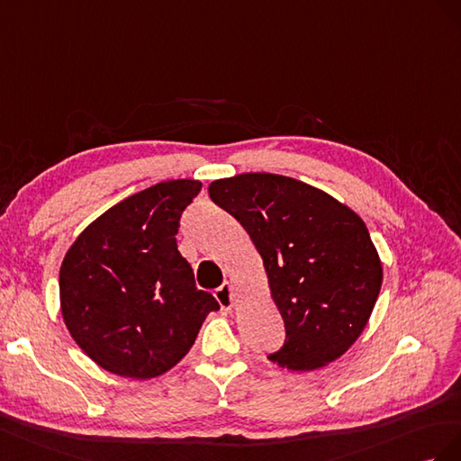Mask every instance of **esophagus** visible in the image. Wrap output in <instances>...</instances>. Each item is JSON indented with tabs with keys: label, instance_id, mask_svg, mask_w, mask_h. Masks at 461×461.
<instances>
[{
	"label": "esophagus",
	"instance_id": "esophagus-1",
	"mask_svg": "<svg viewBox=\"0 0 461 461\" xmlns=\"http://www.w3.org/2000/svg\"><path fill=\"white\" fill-rule=\"evenodd\" d=\"M216 299H218V303H220V307L223 309V311H231L233 309V305H235V295H233V285H231V282H226L223 285H220L218 289H216Z\"/></svg>",
	"mask_w": 461,
	"mask_h": 461
}]
</instances>
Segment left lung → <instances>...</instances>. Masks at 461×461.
<instances>
[{
  "mask_svg": "<svg viewBox=\"0 0 461 461\" xmlns=\"http://www.w3.org/2000/svg\"><path fill=\"white\" fill-rule=\"evenodd\" d=\"M235 216L265 267L285 344L270 361L314 371L363 334L383 285V262L357 212L309 183L241 174L208 185Z\"/></svg>",
  "mask_w": 461,
  "mask_h": 461,
  "instance_id": "1",
  "label": "left lung"
}]
</instances>
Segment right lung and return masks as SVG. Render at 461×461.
I'll return each instance as SVG.
<instances>
[{
    "label": "right lung",
    "mask_w": 461,
    "mask_h": 461,
    "mask_svg": "<svg viewBox=\"0 0 461 461\" xmlns=\"http://www.w3.org/2000/svg\"><path fill=\"white\" fill-rule=\"evenodd\" d=\"M201 181L172 179L127 196L78 233L59 268L65 326L104 371L149 380L194 344L212 294L177 251L179 216Z\"/></svg>",
    "instance_id": "right-lung-1"
}]
</instances>
